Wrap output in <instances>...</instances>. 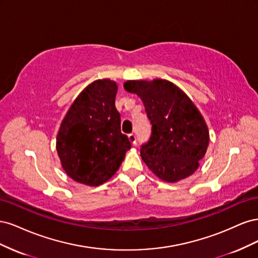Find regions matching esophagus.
Segmentation results:
<instances>
[{
	"label": "esophagus",
	"mask_w": 258,
	"mask_h": 258,
	"mask_svg": "<svg viewBox=\"0 0 258 258\" xmlns=\"http://www.w3.org/2000/svg\"><path fill=\"white\" fill-rule=\"evenodd\" d=\"M128 139H129V141H130V143H131L132 145H136L137 138H136V136H135L134 134H130V135H128Z\"/></svg>",
	"instance_id": "1"
}]
</instances>
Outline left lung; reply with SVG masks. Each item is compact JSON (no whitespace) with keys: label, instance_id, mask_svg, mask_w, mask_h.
I'll return each instance as SVG.
<instances>
[{"label":"left lung","instance_id":"1","mask_svg":"<svg viewBox=\"0 0 258 258\" xmlns=\"http://www.w3.org/2000/svg\"><path fill=\"white\" fill-rule=\"evenodd\" d=\"M123 87L141 98L152 123L150 141L141 146L146 166L168 183L191 175L205 157L210 140L207 123L196 105L166 80L128 81Z\"/></svg>","mask_w":258,"mask_h":258}]
</instances>
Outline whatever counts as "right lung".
<instances>
[{"instance_id": "obj_1", "label": "right lung", "mask_w": 258, "mask_h": 258, "mask_svg": "<svg viewBox=\"0 0 258 258\" xmlns=\"http://www.w3.org/2000/svg\"><path fill=\"white\" fill-rule=\"evenodd\" d=\"M117 85L98 80L77 97L61 122L57 152L62 168L75 182L99 186L110 179L131 143L120 131L115 107Z\"/></svg>"}]
</instances>
